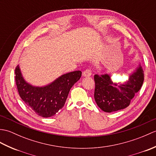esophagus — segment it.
I'll use <instances>...</instances> for the list:
<instances>
[{"instance_id": "obj_1", "label": "esophagus", "mask_w": 156, "mask_h": 156, "mask_svg": "<svg viewBox=\"0 0 156 156\" xmlns=\"http://www.w3.org/2000/svg\"><path fill=\"white\" fill-rule=\"evenodd\" d=\"M82 75H83L84 77H89V76H90L92 75L91 70L89 69H87L83 72V73H82Z\"/></svg>"}]
</instances>
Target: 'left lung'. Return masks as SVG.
<instances>
[{"instance_id": "obj_1", "label": "left lung", "mask_w": 156, "mask_h": 156, "mask_svg": "<svg viewBox=\"0 0 156 156\" xmlns=\"http://www.w3.org/2000/svg\"><path fill=\"white\" fill-rule=\"evenodd\" d=\"M94 79L96 102L101 110L111 112L128 107L142 87L144 73L140 64L123 82H113L110 74H95Z\"/></svg>"}]
</instances>
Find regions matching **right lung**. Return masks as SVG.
I'll list each match as a JSON object with an SVG mask.
<instances>
[{
    "label": "right lung",
    "mask_w": 156,
    "mask_h": 156,
    "mask_svg": "<svg viewBox=\"0 0 156 156\" xmlns=\"http://www.w3.org/2000/svg\"><path fill=\"white\" fill-rule=\"evenodd\" d=\"M81 75L79 70L68 72L47 85L36 87L25 80L19 65L15 68V81L20 97L36 114L45 118L55 115L64 107L69 90Z\"/></svg>",
    "instance_id": "add662e5"
}]
</instances>
